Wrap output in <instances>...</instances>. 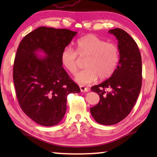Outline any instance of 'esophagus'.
<instances>
[{
	"label": "esophagus",
	"instance_id": "1",
	"mask_svg": "<svg viewBox=\"0 0 157 157\" xmlns=\"http://www.w3.org/2000/svg\"><path fill=\"white\" fill-rule=\"evenodd\" d=\"M80 91H82V92H86V91H88L89 90V88L86 87V86H80Z\"/></svg>",
	"mask_w": 157,
	"mask_h": 157
}]
</instances>
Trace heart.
<instances>
[{
    "label": "heart",
    "mask_w": 157,
    "mask_h": 157,
    "mask_svg": "<svg viewBox=\"0 0 157 157\" xmlns=\"http://www.w3.org/2000/svg\"><path fill=\"white\" fill-rule=\"evenodd\" d=\"M76 51L70 47L63 50L60 60L63 67L71 75H75L80 65V59H86V68L77 73L75 80L80 84L86 85L109 78L116 70L120 60V52L117 45L93 35L82 37L75 44Z\"/></svg>",
    "instance_id": "obj_1"
}]
</instances>
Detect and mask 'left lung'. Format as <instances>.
Instances as JSON below:
<instances>
[{"label": "left lung", "instance_id": "8db88e82", "mask_svg": "<svg viewBox=\"0 0 157 157\" xmlns=\"http://www.w3.org/2000/svg\"><path fill=\"white\" fill-rule=\"evenodd\" d=\"M118 40L120 60L111 77L94 86L100 102L90 109L96 122L111 125L124 120L134 107L142 86V58L134 40L121 29L109 30Z\"/></svg>", "mask_w": 157, "mask_h": 157}]
</instances>
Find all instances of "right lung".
<instances>
[{
    "instance_id": "obj_1",
    "label": "right lung",
    "mask_w": 157,
    "mask_h": 157,
    "mask_svg": "<svg viewBox=\"0 0 157 157\" xmlns=\"http://www.w3.org/2000/svg\"><path fill=\"white\" fill-rule=\"evenodd\" d=\"M77 34L41 26L25 36L17 48L13 66L16 96L23 112L41 125L58 124L66 113L68 95L80 92L60 60L61 52ZM39 51L46 57H38Z\"/></svg>"
}]
</instances>
